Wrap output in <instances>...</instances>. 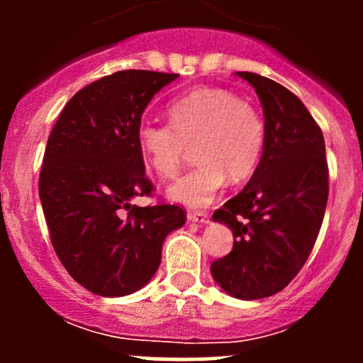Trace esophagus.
I'll use <instances>...</instances> for the list:
<instances>
[{
    "instance_id": "esophagus-1",
    "label": "esophagus",
    "mask_w": 363,
    "mask_h": 363,
    "mask_svg": "<svg viewBox=\"0 0 363 363\" xmlns=\"http://www.w3.org/2000/svg\"><path fill=\"white\" fill-rule=\"evenodd\" d=\"M187 220L194 223H208L210 222V216L203 213V211H189V213H187Z\"/></svg>"
}]
</instances>
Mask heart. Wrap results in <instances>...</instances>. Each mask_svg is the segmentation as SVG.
I'll use <instances>...</instances> for the list:
<instances>
[{"instance_id":"b5f03b06","label":"heart","mask_w":363,"mask_h":363,"mask_svg":"<svg viewBox=\"0 0 363 363\" xmlns=\"http://www.w3.org/2000/svg\"><path fill=\"white\" fill-rule=\"evenodd\" d=\"M170 124L145 121L136 133L145 162L158 177L174 179L191 148L198 167L169 196L187 206L213 201L225 179L239 182L256 170L264 150V121L251 104L222 89L193 90L169 106Z\"/></svg>"}]
</instances>
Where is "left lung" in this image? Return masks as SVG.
<instances>
[{"instance_id":"obj_1","label":"left lung","mask_w":363,"mask_h":363,"mask_svg":"<svg viewBox=\"0 0 363 363\" xmlns=\"http://www.w3.org/2000/svg\"><path fill=\"white\" fill-rule=\"evenodd\" d=\"M249 82L264 112L266 140L251 181L213 213L234 232V247L211 274L242 301L272 297L297 277L314 247L329 182L324 136L301 99L257 73Z\"/></svg>"}]
</instances>
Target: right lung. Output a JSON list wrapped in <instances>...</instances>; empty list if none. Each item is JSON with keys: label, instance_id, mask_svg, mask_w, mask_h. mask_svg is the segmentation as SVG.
<instances>
[{"label": "right lung", "instance_id": "right-lung-1", "mask_svg": "<svg viewBox=\"0 0 363 363\" xmlns=\"http://www.w3.org/2000/svg\"><path fill=\"white\" fill-rule=\"evenodd\" d=\"M179 74L124 69L73 95L44 152L39 196L54 251L74 281L123 297L152 280L165 237L186 223L177 205H131L152 196L136 141L141 114Z\"/></svg>", "mask_w": 363, "mask_h": 363}]
</instances>
